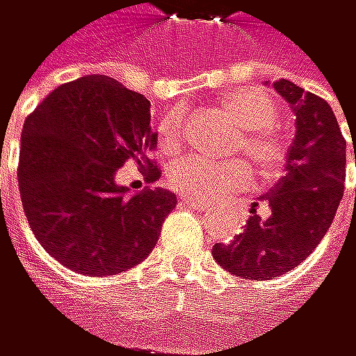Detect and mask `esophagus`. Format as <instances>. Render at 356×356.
Masks as SVG:
<instances>
[{
    "label": "esophagus",
    "instance_id": "obj_1",
    "mask_svg": "<svg viewBox=\"0 0 356 356\" xmlns=\"http://www.w3.org/2000/svg\"><path fill=\"white\" fill-rule=\"evenodd\" d=\"M180 202H182L184 206H191V208H204V206H202V202L191 200V197H180Z\"/></svg>",
    "mask_w": 356,
    "mask_h": 356
}]
</instances>
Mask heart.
Wrapping results in <instances>:
<instances>
[{"label": "heart", "mask_w": 356, "mask_h": 356, "mask_svg": "<svg viewBox=\"0 0 356 356\" xmlns=\"http://www.w3.org/2000/svg\"><path fill=\"white\" fill-rule=\"evenodd\" d=\"M220 108L242 127L231 144V152L244 154L257 178L272 182L286 163V140L276 129V104L254 86L234 88L222 95ZM184 144V122L180 112H170L156 127V146L165 156L180 152ZM170 184L191 200H225L250 186L242 161H208L204 156H184L170 168Z\"/></svg>", "instance_id": "b5f03b06"}]
</instances>
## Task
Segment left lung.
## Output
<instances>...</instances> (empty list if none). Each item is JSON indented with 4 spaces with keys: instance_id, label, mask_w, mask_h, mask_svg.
<instances>
[{
    "instance_id": "obj_1",
    "label": "left lung",
    "mask_w": 356,
    "mask_h": 356,
    "mask_svg": "<svg viewBox=\"0 0 356 356\" xmlns=\"http://www.w3.org/2000/svg\"><path fill=\"white\" fill-rule=\"evenodd\" d=\"M274 88L295 110L297 136L284 176L268 195L272 214L263 220L252 204L242 234L212 248L222 270L246 280L278 278L308 259L329 231L344 195L346 140L331 106L284 78Z\"/></svg>"
}]
</instances>
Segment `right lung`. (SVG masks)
Instances as JSON below:
<instances>
[{"label": "right lung", "instance_id": "add662e5", "mask_svg": "<svg viewBox=\"0 0 356 356\" xmlns=\"http://www.w3.org/2000/svg\"><path fill=\"white\" fill-rule=\"evenodd\" d=\"M150 102L114 78L84 76L57 86L27 116L21 136L19 191L42 248L86 276L120 274L144 261L176 195H129L114 176L127 161L144 180L161 178L148 156Z\"/></svg>", "mask_w": 356, "mask_h": 356}]
</instances>
